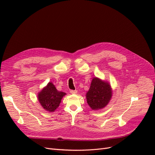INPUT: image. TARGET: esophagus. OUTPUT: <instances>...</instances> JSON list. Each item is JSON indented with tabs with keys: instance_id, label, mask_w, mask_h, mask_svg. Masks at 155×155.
<instances>
[{
	"instance_id": "1",
	"label": "esophagus",
	"mask_w": 155,
	"mask_h": 155,
	"mask_svg": "<svg viewBox=\"0 0 155 155\" xmlns=\"http://www.w3.org/2000/svg\"><path fill=\"white\" fill-rule=\"evenodd\" d=\"M77 91L76 90H70V92L71 94H76L77 93Z\"/></svg>"
}]
</instances>
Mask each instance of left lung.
<instances>
[{
    "instance_id": "8db88e82",
    "label": "left lung",
    "mask_w": 155,
    "mask_h": 155,
    "mask_svg": "<svg viewBox=\"0 0 155 155\" xmlns=\"http://www.w3.org/2000/svg\"><path fill=\"white\" fill-rule=\"evenodd\" d=\"M111 96V88L109 83L97 78L92 79L91 87L86 94L88 104L92 110L105 107L109 102Z\"/></svg>"
}]
</instances>
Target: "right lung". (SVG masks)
Wrapping results in <instances>:
<instances>
[{
  "label": "right lung",
  "instance_id": "add662e5",
  "mask_svg": "<svg viewBox=\"0 0 155 155\" xmlns=\"http://www.w3.org/2000/svg\"><path fill=\"white\" fill-rule=\"evenodd\" d=\"M66 93L58 91L53 83H49L38 95V100L44 109L49 112H54L59 105L62 97Z\"/></svg>",
  "mask_w": 155,
  "mask_h": 155
}]
</instances>
